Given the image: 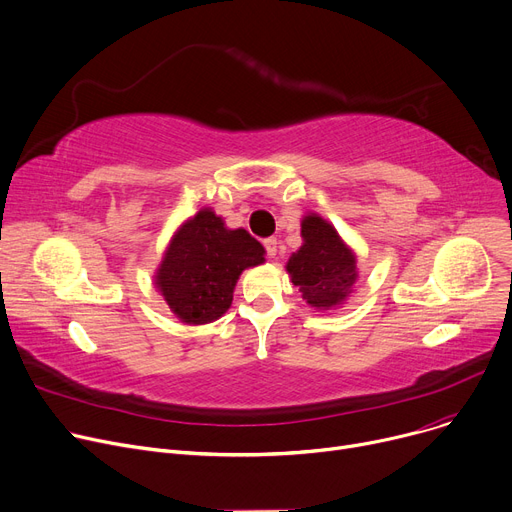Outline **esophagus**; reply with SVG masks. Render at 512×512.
<instances>
[{"label":"esophagus","instance_id":"34e87169","mask_svg":"<svg viewBox=\"0 0 512 512\" xmlns=\"http://www.w3.org/2000/svg\"><path fill=\"white\" fill-rule=\"evenodd\" d=\"M263 247H265V253H267L269 259H276V255H278V241H276V238H265Z\"/></svg>","mask_w":512,"mask_h":512}]
</instances>
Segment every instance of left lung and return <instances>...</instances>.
Masks as SVG:
<instances>
[{"instance_id":"8db88e82","label":"left lung","mask_w":512,"mask_h":512,"mask_svg":"<svg viewBox=\"0 0 512 512\" xmlns=\"http://www.w3.org/2000/svg\"><path fill=\"white\" fill-rule=\"evenodd\" d=\"M300 234L302 247L292 253L286 271L306 302L319 311H331L352 294L358 280L356 255L319 214L302 218Z\"/></svg>"}]
</instances>
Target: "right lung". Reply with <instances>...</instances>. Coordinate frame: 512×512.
<instances>
[{"mask_svg": "<svg viewBox=\"0 0 512 512\" xmlns=\"http://www.w3.org/2000/svg\"><path fill=\"white\" fill-rule=\"evenodd\" d=\"M263 255V245L245 228L230 230L203 208L175 232L154 284L183 323H212L230 309L238 276L263 263Z\"/></svg>", "mask_w": 512, "mask_h": 512, "instance_id": "1", "label": "right lung"}]
</instances>
